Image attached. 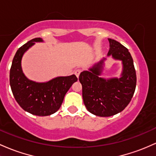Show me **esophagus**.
I'll use <instances>...</instances> for the list:
<instances>
[{"mask_svg":"<svg viewBox=\"0 0 156 156\" xmlns=\"http://www.w3.org/2000/svg\"><path fill=\"white\" fill-rule=\"evenodd\" d=\"M81 71H82V69H76L75 71V75H76L77 77H79V75H80V73H81Z\"/></svg>","mask_w":156,"mask_h":156,"instance_id":"esophagus-1","label":"esophagus"}]
</instances>
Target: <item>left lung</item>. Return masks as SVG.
I'll list each match as a JSON object with an SVG mask.
<instances>
[{
  "label": "left lung",
  "instance_id": "1",
  "mask_svg": "<svg viewBox=\"0 0 156 156\" xmlns=\"http://www.w3.org/2000/svg\"><path fill=\"white\" fill-rule=\"evenodd\" d=\"M107 55L122 61L123 71L120 78L105 79L99 77L105 58L95 64L89 71L80 74L82 96L87 110L101 117H109L125 109L134 95L136 73L130 53L125 47L109 38Z\"/></svg>",
  "mask_w": 156,
  "mask_h": 156
}]
</instances>
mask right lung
<instances>
[{
    "label": "right lung",
    "mask_w": 156,
    "mask_h": 156,
    "mask_svg": "<svg viewBox=\"0 0 156 156\" xmlns=\"http://www.w3.org/2000/svg\"><path fill=\"white\" fill-rule=\"evenodd\" d=\"M40 37L30 41L15 53L9 73V83L15 100L22 109L38 116L50 115L58 110L64 96L74 82L75 75L57 77L44 83L29 80L23 73L21 59L23 55L35 42H42Z\"/></svg>",
    "instance_id": "1"
}]
</instances>
